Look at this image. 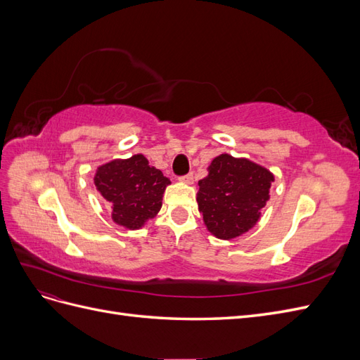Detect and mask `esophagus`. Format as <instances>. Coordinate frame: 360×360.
Masks as SVG:
<instances>
[{
	"label": "esophagus",
	"instance_id": "esophagus-1",
	"mask_svg": "<svg viewBox=\"0 0 360 360\" xmlns=\"http://www.w3.org/2000/svg\"><path fill=\"white\" fill-rule=\"evenodd\" d=\"M181 183H186V184H192L193 183V174L192 172H189V174H186V176H183V177H180L179 179Z\"/></svg>",
	"mask_w": 360,
	"mask_h": 360
}]
</instances>
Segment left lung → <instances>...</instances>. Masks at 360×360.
<instances>
[{
    "instance_id": "1",
    "label": "left lung",
    "mask_w": 360,
    "mask_h": 360,
    "mask_svg": "<svg viewBox=\"0 0 360 360\" xmlns=\"http://www.w3.org/2000/svg\"><path fill=\"white\" fill-rule=\"evenodd\" d=\"M198 181V210L210 234L231 240L254 228L270 200L275 176L246 158L216 156Z\"/></svg>"
}]
</instances>
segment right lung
<instances>
[{"mask_svg":"<svg viewBox=\"0 0 360 360\" xmlns=\"http://www.w3.org/2000/svg\"><path fill=\"white\" fill-rule=\"evenodd\" d=\"M94 186L111 205L112 221L126 230H141L162 207V197L171 181L148 165L144 155L114 159L97 167Z\"/></svg>","mask_w":360,"mask_h":360,"instance_id":"obj_1","label":"right lung"}]
</instances>
